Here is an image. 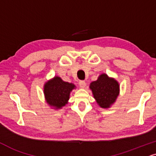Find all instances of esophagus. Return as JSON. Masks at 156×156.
<instances>
[{"instance_id": "34e87169", "label": "esophagus", "mask_w": 156, "mask_h": 156, "mask_svg": "<svg viewBox=\"0 0 156 156\" xmlns=\"http://www.w3.org/2000/svg\"><path fill=\"white\" fill-rule=\"evenodd\" d=\"M79 85L81 88H84L86 87V83L84 81H80L79 82Z\"/></svg>"}]
</instances>
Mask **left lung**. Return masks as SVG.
Here are the masks:
<instances>
[{
  "label": "left lung",
  "instance_id": "obj_1",
  "mask_svg": "<svg viewBox=\"0 0 156 156\" xmlns=\"http://www.w3.org/2000/svg\"><path fill=\"white\" fill-rule=\"evenodd\" d=\"M90 88L97 103L103 108H110L119 94V82L106 74L100 75L96 81L90 83Z\"/></svg>",
  "mask_w": 156,
  "mask_h": 156
}]
</instances>
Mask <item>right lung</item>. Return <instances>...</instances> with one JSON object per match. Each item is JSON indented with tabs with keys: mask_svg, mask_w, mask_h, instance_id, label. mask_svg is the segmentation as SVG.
I'll list each match as a JSON object with an SVG mask.
<instances>
[{
	"mask_svg": "<svg viewBox=\"0 0 156 156\" xmlns=\"http://www.w3.org/2000/svg\"><path fill=\"white\" fill-rule=\"evenodd\" d=\"M75 87L74 84L63 81L59 76H55L44 84L46 102L50 106L60 109L68 103L70 93Z\"/></svg>",
	"mask_w": 156,
	"mask_h": 156,
	"instance_id": "1",
	"label": "right lung"
}]
</instances>
